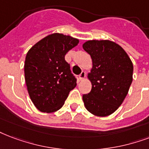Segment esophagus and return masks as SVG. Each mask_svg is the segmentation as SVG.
I'll list each match as a JSON object with an SVG mask.
<instances>
[{"label": "esophagus", "mask_w": 149, "mask_h": 149, "mask_svg": "<svg viewBox=\"0 0 149 149\" xmlns=\"http://www.w3.org/2000/svg\"><path fill=\"white\" fill-rule=\"evenodd\" d=\"M85 77H86V73H85L84 71H82V72L79 75V79H80V80H82V79H84Z\"/></svg>", "instance_id": "esophagus-1"}]
</instances>
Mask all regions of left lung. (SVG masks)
Masks as SVG:
<instances>
[{"label": "left lung", "mask_w": 149, "mask_h": 149, "mask_svg": "<svg viewBox=\"0 0 149 149\" xmlns=\"http://www.w3.org/2000/svg\"><path fill=\"white\" fill-rule=\"evenodd\" d=\"M83 48L91 57L88 79L92 87L83 95L87 111L97 116L115 112L125 99L133 80V63L127 52L110 40H88Z\"/></svg>", "instance_id": "left-lung-1"}]
</instances>
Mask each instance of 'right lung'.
<instances>
[{
    "mask_svg": "<svg viewBox=\"0 0 149 149\" xmlns=\"http://www.w3.org/2000/svg\"><path fill=\"white\" fill-rule=\"evenodd\" d=\"M78 43V39L56 33L40 40L27 52L26 84L30 99L40 112L60 109L70 91L77 86L65 55Z\"/></svg>",
    "mask_w": 149,
    "mask_h": 149,
    "instance_id": "1",
    "label": "right lung"
}]
</instances>
